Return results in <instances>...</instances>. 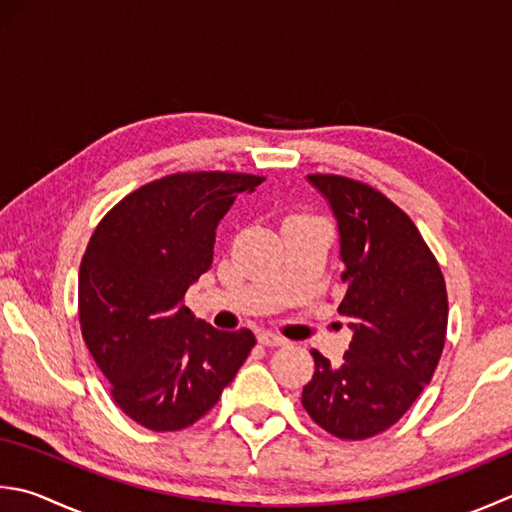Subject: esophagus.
I'll use <instances>...</instances> for the list:
<instances>
[{
	"label": "esophagus",
	"mask_w": 512,
	"mask_h": 512,
	"mask_svg": "<svg viewBox=\"0 0 512 512\" xmlns=\"http://www.w3.org/2000/svg\"><path fill=\"white\" fill-rule=\"evenodd\" d=\"M257 339H259V344H264V346H282V344H286V339L282 335L273 333V330H262V333L257 335Z\"/></svg>",
	"instance_id": "esophagus-1"
}]
</instances>
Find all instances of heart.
Returning <instances> with one entry per match:
<instances>
[{"instance_id":"b5f03b06","label":"heart","mask_w":512,"mask_h":512,"mask_svg":"<svg viewBox=\"0 0 512 512\" xmlns=\"http://www.w3.org/2000/svg\"><path fill=\"white\" fill-rule=\"evenodd\" d=\"M293 217H306V215H293ZM293 217H290V219H293Z\"/></svg>"}]
</instances>
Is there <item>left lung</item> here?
Masks as SVG:
<instances>
[{
    "mask_svg": "<svg viewBox=\"0 0 512 512\" xmlns=\"http://www.w3.org/2000/svg\"><path fill=\"white\" fill-rule=\"evenodd\" d=\"M337 217L339 313L353 339L342 366L319 350L302 406L339 439H368L397 424L433 379L448 324L446 282L422 233L377 188L342 175H308Z\"/></svg>",
    "mask_w": 512,
    "mask_h": 512,
    "instance_id": "8db88e82",
    "label": "left lung"
}]
</instances>
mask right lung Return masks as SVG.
<instances>
[{
	"mask_svg": "<svg viewBox=\"0 0 512 512\" xmlns=\"http://www.w3.org/2000/svg\"><path fill=\"white\" fill-rule=\"evenodd\" d=\"M264 177L175 173L133 190L97 224L79 266V324L124 413L155 433L204 417L255 346L217 330L184 295L213 262L215 228Z\"/></svg>",
	"mask_w": 512,
	"mask_h": 512,
	"instance_id": "right-lung-1",
	"label": "right lung"
}]
</instances>
